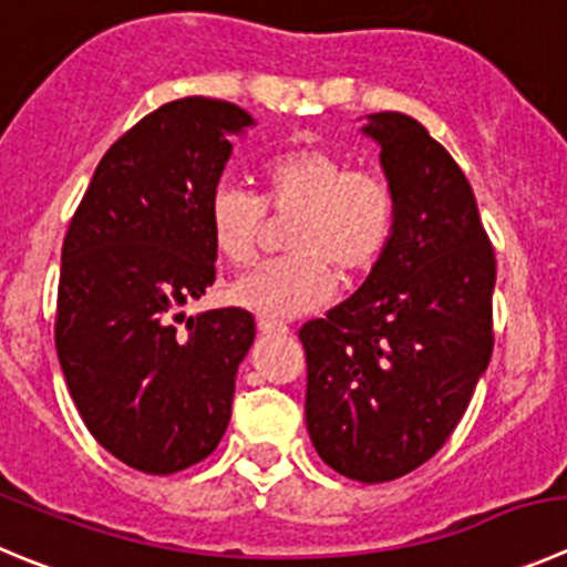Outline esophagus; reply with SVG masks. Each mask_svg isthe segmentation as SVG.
I'll return each mask as SVG.
<instances>
[{
	"label": "esophagus",
	"mask_w": 567,
	"mask_h": 567,
	"mask_svg": "<svg viewBox=\"0 0 567 567\" xmlns=\"http://www.w3.org/2000/svg\"><path fill=\"white\" fill-rule=\"evenodd\" d=\"M257 330L262 332V336H288V324H282V321H271V319H259Z\"/></svg>",
	"instance_id": "1"
}]
</instances>
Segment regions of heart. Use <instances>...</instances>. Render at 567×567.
Instances as JSON below:
<instances>
[{
    "mask_svg": "<svg viewBox=\"0 0 567 567\" xmlns=\"http://www.w3.org/2000/svg\"><path fill=\"white\" fill-rule=\"evenodd\" d=\"M274 215H293L285 237L288 257L231 285L235 305L262 319H293L319 308L341 279H358L385 251L394 231V193L383 176L349 171L324 147H290L262 167V200L237 184H218L206 204L212 246L229 266H248Z\"/></svg>",
    "mask_w": 567,
    "mask_h": 567,
    "instance_id": "b5f03b06",
    "label": "heart"
}]
</instances>
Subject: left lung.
<instances>
[{"label":"left lung","instance_id":"1","mask_svg":"<svg viewBox=\"0 0 567 567\" xmlns=\"http://www.w3.org/2000/svg\"><path fill=\"white\" fill-rule=\"evenodd\" d=\"M394 231L367 282L299 330L316 453L363 484L425 464L456 431L492 358L495 251L453 156L400 111L369 114Z\"/></svg>","mask_w":567,"mask_h":567}]
</instances>
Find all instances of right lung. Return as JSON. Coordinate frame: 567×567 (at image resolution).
<instances>
[{
	"mask_svg": "<svg viewBox=\"0 0 567 567\" xmlns=\"http://www.w3.org/2000/svg\"><path fill=\"white\" fill-rule=\"evenodd\" d=\"M251 125L209 97L142 116L100 158L63 240L55 347L69 394L89 433L142 473L193 467L231 420L254 316L182 308L215 282L206 204L229 140Z\"/></svg>",
	"mask_w": 567,
	"mask_h": 567,
	"instance_id": "right-lung-1",
	"label": "right lung"
}]
</instances>
